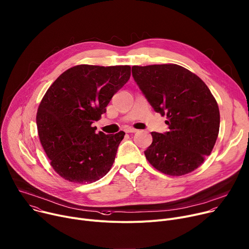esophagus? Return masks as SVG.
Here are the masks:
<instances>
[{
    "instance_id": "1",
    "label": "esophagus",
    "mask_w": 249,
    "mask_h": 249,
    "mask_svg": "<svg viewBox=\"0 0 249 249\" xmlns=\"http://www.w3.org/2000/svg\"><path fill=\"white\" fill-rule=\"evenodd\" d=\"M124 131L125 132H137L138 131V129H136V128H133V127H126L125 129H124Z\"/></svg>"
}]
</instances>
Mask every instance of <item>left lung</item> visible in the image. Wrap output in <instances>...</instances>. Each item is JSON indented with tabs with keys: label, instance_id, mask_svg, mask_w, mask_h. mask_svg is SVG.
Returning a JSON list of instances; mask_svg holds the SVG:
<instances>
[{
	"label": "left lung",
	"instance_id": "8db88e82",
	"mask_svg": "<svg viewBox=\"0 0 249 249\" xmlns=\"http://www.w3.org/2000/svg\"><path fill=\"white\" fill-rule=\"evenodd\" d=\"M131 72L155 111L167 117L168 131L151 132L146 160L168 176L194 171L218 136L220 116L213 93L196 74L178 65L133 66Z\"/></svg>",
	"mask_w": 249,
	"mask_h": 249
}]
</instances>
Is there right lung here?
Masks as SVG:
<instances>
[{
  "mask_svg": "<svg viewBox=\"0 0 249 249\" xmlns=\"http://www.w3.org/2000/svg\"><path fill=\"white\" fill-rule=\"evenodd\" d=\"M129 66L80 65L64 71L37 108L36 126L51 165L65 179L91 183L105 177L125 133H95L91 124L129 80Z\"/></svg>",
  "mask_w": 249,
  "mask_h": 249,
  "instance_id": "right-lung-1",
  "label": "right lung"
}]
</instances>
